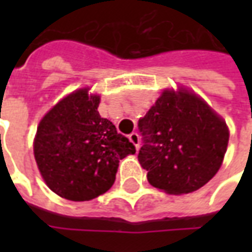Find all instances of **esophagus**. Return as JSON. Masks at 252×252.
Segmentation results:
<instances>
[{"instance_id":"obj_1","label":"esophagus","mask_w":252,"mask_h":252,"mask_svg":"<svg viewBox=\"0 0 252 252\" xmlns=\"http://www.w3.org/2000/svg\"><path fill=\"white\" fill-rule=\"evenodd\" d=\"M129 142L133 143V146L136 147V150H139V146H140V139H139V135H137L136 132H132L131 135H129Z\"/></svg>"}]
</instances>
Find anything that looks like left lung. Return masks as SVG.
I'll list each match as a JSON object with an SVG mask.
<instances>
[{"label": "left lung", "instance_id": "1", "mask_svg": "<svg viewBox=\"0 0 252 252\" xmlns=\"http://www.w3.org/2000/svg\"><path fill=\"white\" fill-rule=\"evenodd\" d=\"M139 162L148 182L169 194H188L215 177L229 139L227 124L185 89L164 90L139 120Z\"/></svg>", "mask_w": 252, "mask_h": 252}]
</instances>
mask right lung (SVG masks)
<instances>
[{
    "mask_svg": "<svg viewBox=\"0 0 252 252\" xmlns=\"http://www.w3.org/2000/svg\"><path fill=\"white\" fill-rule=\"evenodd\" d=\"M99 95L79 89L37 126L33 153L47 186L66 200L89 201L112 188L119 162L135 146L98 113Z\"/></svg>",
    "mask_w": 252,
    "mask_h": 252,
    "instance_id": "add662e5",
    "label": "right lung"
}]
</instances>
